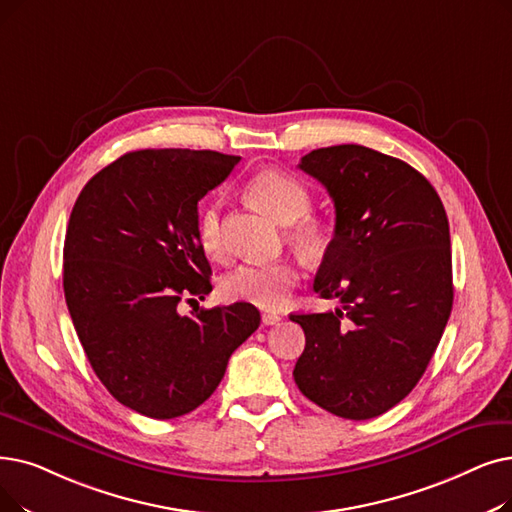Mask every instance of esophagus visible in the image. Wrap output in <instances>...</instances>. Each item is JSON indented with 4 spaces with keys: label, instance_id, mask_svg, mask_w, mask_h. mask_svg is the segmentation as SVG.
<instances>
[{
    "label": "esophagus",
    "instance_id": "esophagus-1",
    "mask_svg": "<svg viewBox=\"0 0 512 512\" xmlns=\"http://www.w3.org/2000/svg\"><path fill=\"white\" fill-rule=\"evenodd\" d=\"M280 320H282V316L272 314V311H265V314L261 316V322H263L265 326H276V324H280Z\"/></svg>",
    "mask_w": 512,
    "mask_h": 512
}]
</instances>
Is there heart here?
Masks as SVG:
<instances>
[{
	"mask_svg": "<svg viewBox=\"0 0 512 512\" xmlns=\"http://www.w3.org/2000/svg\"><path fill=\"white\" fill-rule=\"evenodd\" d=\"M244 192L259 209L272 215L280 224H291L286 236L301 251L316 255L330 244V221L322 215L309 213L311 194L297 177L278 169H263L251 177ZM196 236L207 255L217 257L224 253L219 201L209 203L198 215ZM299 278L297 265L291 261L244 263L221 280V295L228 301L249 303L259 309H278L291 299Z\"/></svg>",
	"mask_w": 512,
	"mask_h": 512,
	"instance_id": "obj_1",
	"label": "heart"
}]
</instances>
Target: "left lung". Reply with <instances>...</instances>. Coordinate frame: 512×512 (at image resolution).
Instances as JSON below:
<instances>
[{"instance_id":"left-lung-1","label":"left lung","mask_w":512,"mask_h":512,"mask_svg":"<svg viewBox=\"0 0 512 512\" xmlns=\"http://www.w3.org/2000/svg\"><path fill=\"white\" fill-rule=\"evenodd\" d=\"M299 169L335 203L314 291L343 307L291 314L305 332L295 383L330 414L381 416L416 387L448 324V215L425 175L366 146L311 150Z\"/></svg>"}]
</instances>
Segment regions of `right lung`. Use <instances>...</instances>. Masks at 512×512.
Wrapping results in <instances>:
<instances>
[{
  "label": "right lung",
  "mask_w": 512,
  "mask_h": 512,
  "mask_svg": "<svg viewBox=\"0 0 512 512\" xmlns=\"http://www.w3.org/2000/svg\"><path fill=\"white\" fill-rule=\"evenodd\" d=\"M240 157L215 150H136L81 190L64 238V297L77 337L117 402L150 418L196 410L230 355L259 328L255 305L180 314L211 293L198 244V201Z\"/></svg>",
  "instance_id": "obj_1"
}]
</instances>
